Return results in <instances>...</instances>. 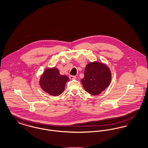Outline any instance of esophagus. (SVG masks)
Here are the masks:
<instances>
[{
	"label": "esophagus",
	"instance_id": "34e87169",
	"mask_svg": "<svg viewBox=\"0 0 148 148\" xmlns=\"http://www.w3.org/2000/svg\"><path fill=\"white\" fill-rule=\"evenodd\" d=\"M69 78L70 79H76V77L75 76H74V75H70L69 76Z\"/></svg>",
	"mask_w": 148,
	"mask_h": 148
}]
</instances>
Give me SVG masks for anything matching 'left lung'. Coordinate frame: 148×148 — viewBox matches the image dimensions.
I'll list each match as a JSON object with an SVG mask.
<instances>
[{
	"label": "left lung",
	"mask_w": 148,
	"mask_h": 148,
	"mask_svg": "<svg viewBox=\"0 0 148 148\" xmlns=\"http://www.w3.org/2000/svg\"><path fill=\"white\" fill-rule=\"evenodd\" d=\"M112 75L109 68L97 62L88 64L85 69L84 77L81 80L85 91L92 95H98L109 86Z\"/></svg>",
	"instance_id": "left-lung-1"
}]
</instances>
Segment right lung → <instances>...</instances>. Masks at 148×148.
Returning a JSON list of instances; mask_svg holds the SVG:
<instances>
[{
    "mask_svg": "<svg viewBox=\"0 0 148 148\" xmlns=\"http://www.w3.org/2000/svg\"><path fill=\"white\" fill-rule=\"evenodd\" d=\"M69 81L66 75H62L55 68L47 69L40 79V85L42 90L53 96H58L64 91L66 83Z\"/></svg>",
    "mask_w": 148,
    "mask_h": 148,
    "instance_id": "right-lung-1",
    "label": "right lung"
}]
</instances>
